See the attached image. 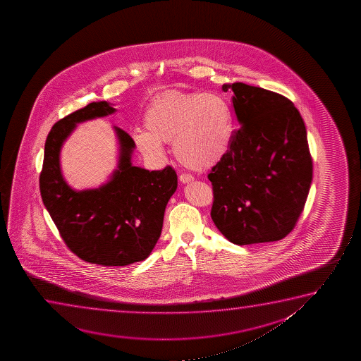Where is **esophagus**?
<instances>
[{
    "label": "esophagus",
    "instance_id": "34e87169",
    "mask_svg": "<svg viewBox=\"0 0 361 361\" xmlns=\"http://www.w3.org/2000/svg\"><path fill=\"white\" fill-rule=\"evenodd\" d=\"M178 178H180V181L183 183H188L193 181V176L192 175H190V173H181V175L178 176Z\"/></svg>",
    "mask_w": 361,
    "mask_h": 361
}]
</instances>
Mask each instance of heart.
<instances>
[{
    "label": "heart",
    "instance_id": "obj_1",
    "mask_svg": "<svg viewBox=\"0 0 361 361\" xmlns=\"http://www.w3.org/2000/svg\"><path fill=\"white\" fill-rule=\"evenodd\" d=\"M147 130H135L133 140L149 158L163 157V143L186 168L204 171L227 155L233 137L232 109L222 96L211 92H173L149 104Z\"/></svg>",
    "mask_w": 361,
    "mask_h": 361
}]
</instances>
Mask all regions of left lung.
<instances>
[{"mask_svg":"<svg viewBox=\"0 0 361 361\" xmlns=\"http://www.w3.org/2000/svg\"><path fill=\"white\" fill-rule=\"evenodd\" d=\"M232 90L242 124L227 155L208 173L211 217L238 245L276 242L296 226L311 188L312 157L306 127L291 101L243 82Z\"/></svg>","mask_w":361,"mask_h":361,"instance_id":"obj_1","label":"left lung"}]
</instances>
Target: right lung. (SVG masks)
Wrapping results in <instances>:
<instances>
[{
	"mask_svg": "<svg viewBox=\"0 0 361 361\" xmlns=\"http://www.w3.org/2000/svg\"><path fill=\"white\" fill-rule=\"evenodd\" d=\"M116 112L92 102L60 119L45 140L39 190L45 208L66 247L84 262L126 267L149 257L163 229L164 212L178 188L171 166L149 171L130 163L135 144L114 127L121 144L118 170L96 190L74 191L60 171V148L76 124Z\"/></svg>",
	"mask_w": 361,
	"mask_h": 361,
	"instance_id": "right-lung-1",
	"label": "right lung"
}]
</instances>
